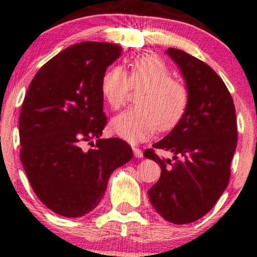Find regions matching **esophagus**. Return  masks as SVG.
I'll return each mask as SVG.
<instances>
[{
	"label": "esophagus",
	"mask_w": 257,
	"mask_h": 257,
	"mask_svg": "<svg viewBox=\"0 0 257 257\" xmlns=\"http://www.w3.org/2000/svg\"><path fill=\"white\" fill-rule=\"evenodd\" d=\"M133 152H134V156L135 157H138V158H141L143 157V151H141L140 149H139V147H135V146H133Z\"/></svg>",
	"instance_id": "obj_1"
}]
</instances>
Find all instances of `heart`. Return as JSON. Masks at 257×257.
I'll return each instance as SVG.
<instances>
[{"mask_svg": "<svg viewBox=\"0 0 257 257\" xmlns=\"http://www.w3.org/2000/svg\"><path fill=\"white\" fill-rule=\"evenodd\" d=\"M129 72L111 66L102 75L100 89L112 111L126 101L131 88H141L134 107L112 120L113 131L132 143L145 140L155 133L173 129L187 108L190 93L179 79L172 77L166 61L156 54H144L128 64Z\"/></svg>", "mask_w": 257, "mask_h": 257, "instance_id": "obj_1", "label": "heart"}]
</instances>
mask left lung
<instances>
[{"instance_id":"obj_1","label":"left lung","mask_w":257,"mask_h":257,"mask_svg":"<svg viewBox=\"0 0 257 257\" xmlns=\"http://www.w3.org/2000/svg\"><path fill=\"white\" fill-rule=\"evenodd\" d=\"M167 54L179 65L190 100L175 128L153 145L172 152L173 159L158 157L153 149L144 156L161 166V178L149 190L152 206L164 220L184 225L208 214L226 190L237 118L231 93L208 64L176 48Z\"/></svg>"}]
</instances>
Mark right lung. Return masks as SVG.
<instances>
[{"label": "right lung", "mask_w": 257, "mask_h": 257, "mask_svg": "<svg viewBox=\"0 0 257 257\" xmlns=\"http://www.w3.org/2000/svg\"><path fill=\"white\" fill-rule=\"evenodd\" d=\"M120 52L106 42L67 47L38 70L23 101L20 161L36 196L61 216L93 210L112 172L133 157L122 139H100L107 122L100 81Z\"/></svg>", "instance_id": "right-lung-1"}]
</instances>
